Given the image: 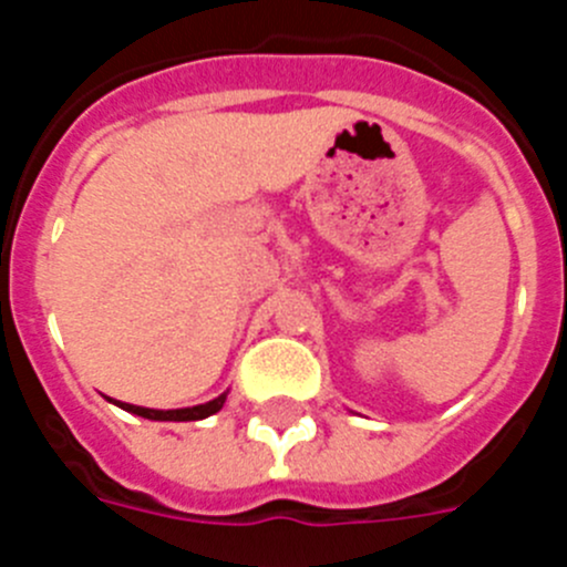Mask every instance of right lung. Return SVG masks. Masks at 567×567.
I'll return each mask as SVG.
<instances>
[{
	"mask_svg": "<svg viewBox=\"0 0 567 567\" xmlns=\"http://www.w3.org/2000/svg\"><path fill=\"white\" fill-rule=\"evenodd\" d=\"M224 400H227V392L218 394L215 400H209V403H202V405H193V409H173V412H158V409H144V405H133V403H118L124 409V412L130 414H138V417H147V420H204L209 417V414L221 412Z\"/></svg>",
	"mask_w": 567,
	"mask_h": 567,
	"instance_id": "add662e5",
	"label": "right lung"
}]
</instances>
